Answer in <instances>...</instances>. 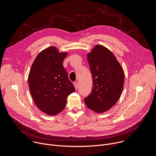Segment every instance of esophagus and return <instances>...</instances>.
<instances>
[{"mask_svg":"<svg viewBox=\"0 0 156 156\" xmlns=\"http://www.w3.org/2000/svg\"><path fill=\"white\" fill-rule=\"evenodd\" d=\"M73 85H74V86H75V88L76 89V90H77V89H78V83L74 82V83H73Z\"/></svg>","mask_w":156,"mask_h":156,"instance_id":"1","label":"esophagus"}]
</instances>
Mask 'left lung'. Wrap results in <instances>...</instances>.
<instances>
[{
	"mask_svg": "<svg viewBox=\"0 0 156 156\" xmlns=\"http://www.w3.org/2000/svg\"><path fill=\"white\" fill-rule=\"evenodd\" d=\"M92 74L91 93L85 98L86 107L94 112H107L119 101L125 81L124 71L113 53L102 45H96L87 54Z\"/></svg>",
	"mask_w": 156,
	"mask_h": 156,
	"instance_id": "1",
	"label": "left lung"
}]
</instances>
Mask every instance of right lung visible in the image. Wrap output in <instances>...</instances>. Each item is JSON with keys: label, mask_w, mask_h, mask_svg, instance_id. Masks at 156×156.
I'll use <instances>...</instances> for the list:
<instances>
[{"label": "right lung", "mask_w": 156, "mask_h": 156, "mask_svg": "<svg viewBox=\"0 0 156 156\" xmlns=\"http://www.w3.org/2000/svg\"><path fill=\"white\" fill-rule=\"evenodd\" d=\"M66 52L54 46L42 51L35 58L29 73L30 91L38 108L48 115L61 112L66 98L75 89L63 66Z\"/></svg>", "instance_id": "obj_1"}]
</instances>
